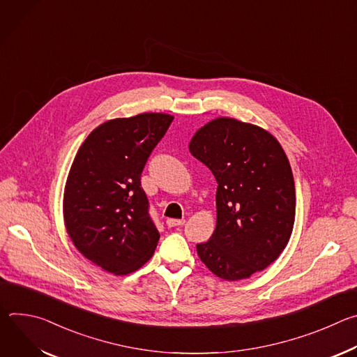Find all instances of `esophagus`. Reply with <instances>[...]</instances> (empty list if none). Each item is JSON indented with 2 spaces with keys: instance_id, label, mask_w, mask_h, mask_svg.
I'll return each instance as SVG.
<instances>
[{
  "instance_id": "1",
  "label": "esophagus",
  "mask_w": 357,
  "mask_h": 357,
  "mask_svg": "<svg viewBox=\"0 0 357 357\" xmlns=\"http://www.w3.org/2000/svg\"><path fill=\"white\" fill-rule=\"evenodd\" d=\"M185 223L183 219H168L167 225L168 227H176V226H182Z\"/></svg>"
}]
</instances>
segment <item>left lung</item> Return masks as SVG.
I'll use <instances>...</instances> for the list:
<instances>
[{
  "label": "left lung",
  "instance_id": "1",
  "mask_svg": "<svg viewBox=\"0 0 357 357\" xmlns=\"http://www.w3.org/2000/svg\"><path fill=\"white\" fill-rule=\"evenodd\" d=\"M216 178L218 222L196 245L200 260L227 281L267 268L285 248L295 220V185L280 142L266 130L216 119L189 144Z\"/></svg>",
  "mask_w": 357,
  "mask_h": 357
}]
</instances>
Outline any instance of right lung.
I'll return each mask as SVG.
<instances>
[{
	"label": "right lung",
	"mask_w": 357,
	"mask_h": 357,
	"mask_svg": "<svg viewBox=\"0 0 357 357\" xmlns=\"http://www.w3.org/2000/svg\"><path fill=\"white\" fill-rule=\"evenodd\" d=\"M172 120L162 113L110 120L89 134L72 164L63 199L68 234L87 260L112 274L138 270L157 248L141 174Z\"/></svg>",
	"instance_id": "add662e5"
}]
</instances>
